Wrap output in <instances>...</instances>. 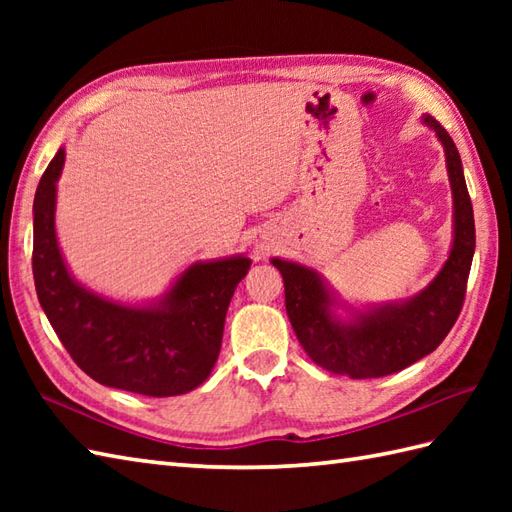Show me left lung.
<instances>
[{
	"label": "left lung",
	"mask_w": 512,
	"mask_h": 512,
	"mask_svg": "<svg viewBox=\"0 0 512 512\" xmlns=\"http://www.w3.org/2000/svg\"><path fill=\"white\" fill-rule=\"evenodd\" d=\"M422 121L436 129L447 154L455 235L447 264L420 295L396 306L354 312L352 321H341L330 310L334 299L319 273L286 259H273L284 277L292 330L312 361L332 374L350 378L396 374L436 350L460 317L475 253L473 204L453 138L433 116H422Z\"/></svg>",
	"instance_id": "left-lung-1"
}]
</instances>
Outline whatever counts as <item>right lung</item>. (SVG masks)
<instances>
[{
    "instance_id": "1",
    "label": "right lung",
    "mask_w": 512,
    "mask_h": 512,
    "mask_svg": "<svg viewBox=\"0 0 512 512\" xmlns=\"http://www.w3.org/2000/svg\"><path fill=\"white\" fill-rule=\"evenodd\" d=\"M63 160L65 149H59L32 206V275L52 330L96 383L154 398L187 394L209 378L220 356L228 303L250 259L193 264L154 306H123L94 295L68 273L54 231Z\"/></svg>"
}]
</instances>
